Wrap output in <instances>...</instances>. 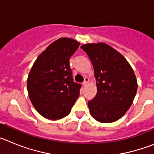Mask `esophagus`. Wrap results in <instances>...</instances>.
<instances>
[{
    "label": "esophagus",
    "instance_id": "obj_1",
    "mask_svg": "<svg viewBox=\"0 0 154 154\" xmlns=\"http://www.w3.org/2000/svg\"><path fill=\"white\" fill-rule=\"evenodd\" d=\"M89 78H85V81L83 82V83H82V85H83L84 86H85V85H86L87 84L89 83Z\"/></svg>",
    "mask_w": 154,
    "mask_h": 154
}]
</instances>
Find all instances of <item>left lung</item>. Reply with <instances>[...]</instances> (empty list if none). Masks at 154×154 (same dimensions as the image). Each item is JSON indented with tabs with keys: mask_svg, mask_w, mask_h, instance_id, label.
<instances>
[{
	"mask_svg": "<svg viewBox=\"0 0 154 154\" xmlns=\"http://www.w3.org/2000/svg\"><path fill=\"white\" fill-rule=\"evenodd\" d=\"M90 58L96 80L97 94L88 102L91 116L100 123L120 119L131 106L137 81L131 65L113 48L103 42L81 46Z\"/></svg>",
	"mask_w": 154,
	"mask_h": 154,
	"instance_id": "left-lung-1",
	"label": "left lung"
}]
</instances>
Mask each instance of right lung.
<instances>
[{"mask_svg":"<svg viewBox=\"0 0 154 154\" xmlns=\"http://www.w3.org/2000/svg\"><path fill=\"white\" fill-rule=\"evenodd\" d=\"M80 43L69 38L52 42L35 60L27 81L28 96L37 112L59 119L71 112L82 85L74 82L69 59Z\"/></svg>","mask_w":154,"mask_h":154,"instance_id":"1","label":"right lung"}]
</instances>
